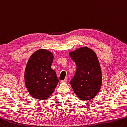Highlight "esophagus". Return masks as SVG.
<instances>
[{
	"mask_svg": "<svg viewBox=\"0 0 127 127\" xmlns=\"http://www.w3.org/2000/svg\"><path fill=\"white\" fill-rule=\"evenodd\" d=\"M66 82H67V79H65L64 80H62L61 81V83H66Z\"/></svg>",
	"mask_w": 127,
	"mask_h": 127,
	"instance_id": "34e87169",
	"label": "esophagus"
}]
</instances>
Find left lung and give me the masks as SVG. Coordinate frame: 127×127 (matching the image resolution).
<instances>
[{
	"label": "left lung",
	"mask_w": 127,
	"mask_h": 127,
	"mask_svg": "<svg viewBox=\"0 0 127 127\" xmlns=\"http://www.w3.org/2000/svg\"><path fill=\"white\" fill-rule=\"evenodd\" d=\"M77 65L70 85L80 100H91L97 95L102 83V74L97 56L93 50L83 47L69 53Z\"/></svg>",
	"instance_id": "left-lung-1"
}]
</instances>
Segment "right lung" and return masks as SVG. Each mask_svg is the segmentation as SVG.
I'll list each match as a JSON object with an SVG mask.
<instances>
[{
  "label": "right lung",
  "instance_id": "right-lung-1",
  "mask_svg": "<svg viewBox=\"0 0 127 127\" xmlns=\"http://www.w3.org/2000/svg\"><path fill=\"white\" fill-rule=\"evenodd\" d=\"M54 56L49 50L40 49L32 55L24 72L25 84L29 94L39 100L47 99L59 82L56 72L51 68Z\"/></svg>",
  "mask_w": 127,
  "mask_h": 127
}]
</instances>
